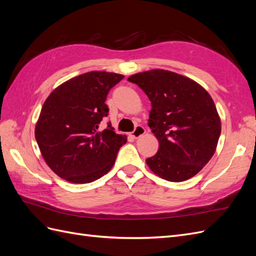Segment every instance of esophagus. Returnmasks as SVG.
Returning a JSON list of instances; mask_svg holds the SVG:
<instances>
[{
    "label": "esophagus",
    "mask_w": 256,
    "mask_h": 256,
    "mask_svg": "<svg viewBox=\"0 0 256 256\" xmlns=\"http://www.w3.org/2000/svg\"><path fill=\"white\" fill-rule=\"evenodd\" d=\"M145 134V129H144V127H142V126H136V129L134 130V132H131V136H132L134 138H140V136H142L143 134Z\"/></svg>",
    "instance_id": "34e87169"
}]
</instances>
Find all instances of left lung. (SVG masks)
I'll return each mask as SVG.
<instances>
[{
  "label": "left lung",
  "instance_id": "1",
  "mask_svg": "<svg viewBox=\"0 0 256 256\" xmlns=\"http://www.w3.org/2000/svg\"><path fill=\"white\" fill-rule=\"evenodd\" d=\"M152 102L148 126L159 148L146 164L157 176L180 182L196 175L212 159L221 120L208 92L192 79L164 69L130 76Z\"/></svg>",
  "mask_w": 256,
  "mask_h": 256
}]
</instances>
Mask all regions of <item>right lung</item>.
I'll use <instances>...</instances> for the list:
<instances>
[{"mask_svg":"<svg viewBox=\"0 0 256 256\" xmlns=\"http://www.w3.org/2000/svg\"><path fill=\"white\" fill-rule=\"evenodd\" d=\"M122 74L90 72L62 83L46 99L35 126V138L46 164L60 178L74 184L95 182L112 168L127 142L111 124L100 131L109 113L104 104Z\"/></svg>","mask_w":256,"mask_h":256,"instance_id":"add662e5","label":"right lung"}]
</instances>
